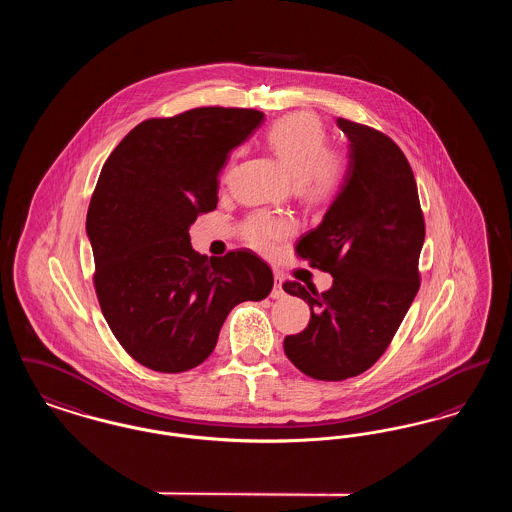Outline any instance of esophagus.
<instances>
[{
  "instance_id": "34e87169",
  "label": "esophagus",
  "mask_w": 512,
  "mask_h": 512,
  "mask_svg": "<svg viewBox=\"0 0 512 512\" xmlns=\"http://www.w3.org/2000/svg\"><path fill=\"white\" fill-rule=\"evenodd\" d=\"M286 295L284 292V288H282V278H280V274H276V282H274V288H272V292H270V297L272 299H282Z\"/></svg>"
}]
</instances>
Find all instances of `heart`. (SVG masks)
Segmentation results:
<instances>
[{"label": "heart", "mask_w": 512, "mask_h": 512, "mask_svg": "<svg viewBox=\"0 0 512 512\" xmlns=\"http://www.w3.org/2000/svg\"><path fill=\"white\" fill-rule=\"evenodd\" d=\"M267 142L309 197L320 201L340 190L345 178V157L328 147V134L315 115L295 113L274 122ZM292 232V219L268 213H255L242 226L245 242L263 253L272 251Z\"/></svg>", "instance_id": "1"}]
</instances>
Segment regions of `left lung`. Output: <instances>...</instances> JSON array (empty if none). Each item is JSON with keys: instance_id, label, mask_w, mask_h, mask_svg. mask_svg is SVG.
<instances>
[{"instance_id": "obj_1", "label": "left lung", "mask_w": 512, "mask_h": 512, "mask_svg": "<svg viewBox=\"0 0 512 512\" xmlns=\"http://www.w3.org/2000/svg\"><path fill=\"white\" fill-rule=\"evenodd\" d=\"M349 140L340 194L295 251L330 272L328 292L286 282L311 307L307 328L286 336L284 351L303 374L340 382L363 374L388 349L420 288L424 215L413 169L390 136L338 119Z\"/></svg>"}]
</instances>
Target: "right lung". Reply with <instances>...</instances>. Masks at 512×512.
<instances>
[{
  "label": "right lung",
  "mask_w": 512,
  "mask_h": 512,
  "mask_svg": "<svg viewBox=\"0 0 512 512\" xmlns=\"http://www.w3.org/2000/svg\"><path fill=\"white\" fill-rule=\"evenodd\" d=\"M263 119L238 107L147 119L105 161L86 217L94 286L111 332L140 365L171 374L201 365L228 313L272 290V270L253 251L207 259L188 232L217 207L220 169Z\"/></svg>",
  "instance_id": "add662e5"
}]
</instances>
